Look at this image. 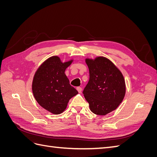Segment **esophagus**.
Listing matches in <instances>:
<instances>
[{
    "label": "esophagus",
    "mask_w": 157,
    "mask_h": 157,
    "mask_svg": "<svg viewBox=\"0 0 157 157\" xmlns=\"http://www.w3.org/2000/svg\"><path fill=\"white\" fill-rule=\"evenodd\" d=\"M77 91L79 92V93H81L82 92V88L81 87H77Z\"/></svg>",
    "instance_id": "obj_1"
}]
</instances>
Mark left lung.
Returning a JSON list of instances; mask_svg holds the SVG:
<instances>
[{
  "label": "left lung",
  "mask_w": 157,
  "mask_h": 157,
  "mask_svg": "<svg viewBox=\"0 0 157 157\" xmlns=\"http://www.w3.org/2000/svg\"><path fill=\"white\" fill-rule=\"evenodd\" d=\"M89 81L83 90L90 111L105 115L119 106L126 94L123 75L111 61L103 56L86 58Z\"/></svg>",
  "instance_id": "left-lung-1"
}]
</instances>
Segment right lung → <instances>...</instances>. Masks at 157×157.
Masks as SVG:
<instances>
[{
  "label": "right lung",
  "instance_id": "obj_1",
  "mask_svg": "<svg viewBox=\"0 0 157 157\" xmlns=\"http://www.w3.org/2000/svg\"><path fill=\"white\" fill-rule=\"evenodd\" d=\"M73 61L63 63L58 56H52L39 66L33 77L32 91L36 101L54 115L63 113L69 99L78 93L65 74Z\"/></svg>",
  "mask_w": 157,
  "mask_h": 157
}]
</instances>
